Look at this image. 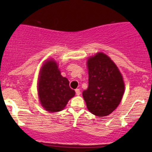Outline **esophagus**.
<instances>
[{
	"label": "esophagus",
	"mask_w": 152,
	"mask_h": 152,
	"mask_svg": "<svg viewBox=\"0 0 152 152\" xmlns=\"http://www.w3.org/2000/svg\"><path fill=\"white\" fill-rule=\"evenodd\" d=\"M75 91H76V94L77 96H79L80 94H81V91H80L79 88H76V89L75 90Z\"/></svg>",
	"instance_id": "obj_1"
}]
</instances>
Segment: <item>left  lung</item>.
Wrapping results in <instances>:
<instances>
[{
	"instance_id": "8db88e82",
	"label": "left lung",
	"mask_w": 152,
	"mask_h": 152,
	"mask_svg": "<svg viewBox=\"0 0 152 152\" xmlns=\"http://www.w3.org/2000/svg\"><path fill=\"white\" fill-rule=\"evenodd\" d=\"M88 86L83 97L91 114L106 116L113 112L121 102L124 92L122 75L114 62L99 52L87 61Z\"/></svg>"
}]
</instances>
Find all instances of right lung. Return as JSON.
I'll list each match as a JSON object with an SVG mask.
<instances>
[{
	"mask_svg": "<svg viewBox=\"0 0 152 152\" xmlns=\"http://www.w3.org/2000/svg\"><path fill=\"white\" fill-rule=\"evenodd\" d=\"M38 94L41 106L50 113L61 111L74 96L75 91L69 86V80L61 75L53 59L45 62L40 70Z\"/></svg>",
	"mask_w": 152,
	"mask_h": 152,
	"instance_id": "obj_1",
	"label": "right lung"
}]
</instances>
